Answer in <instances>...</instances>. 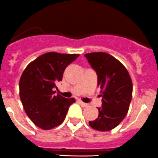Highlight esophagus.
Instances as JSON below:
<instances>
[{
  "mask_svg": "<svg viewBox=\"0 0 158 158\" xmlns=\"http://www.w3.org/2000/svg\"><path fill=\"white\" fill-rule=\"evenodd\" d=\"M78 102L80 103V105L82 106V107H88V104L83 102L81 100H78Z\"/></svg>",
  "mask_w": 158,
  "mask_h": 158,
  "instance_id": "obj_1",
  "label": "esophagus"
}]
</instances>
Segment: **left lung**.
<instances>
[{
    "mask_svg": "<svg viewBox=\"0 0 158 158\" xmlns=\"http://www.w3.org/2000/svg\"><path fill=\"white\" fill-rule=\"evenodd\" d=\"M98 75L102 105L98 116L89 121L91 128L109 131L124 119L128 112L133 94V83L128 70L120 61L104 52L85 54Z\"/></svg>",
    "mask_w": 158,
    "mask_h": 158,
    "instance_id": "1",
    "label": "left lung"
}]
</instances>
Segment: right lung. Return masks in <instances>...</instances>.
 <instances>
[{
    "label": "right lung",
    "instance_id": "1",
    "mask_svg": "<svg viewBox=\"0 0 158 158\" xmlns=\"http://www.w3.org/2000/svg\"><path fill=\"white\" fill-rule=\"evenodd\" d=\"M79 54L49 52L30 63L19 81V95L22 106L33 123L43 130H51L60 125L69 107L75 99L54 95L56 84L61 81L66 67Z\"/></svg>",
    "mask_w": 158,
    "mask_h": 158
}]
</instances>
